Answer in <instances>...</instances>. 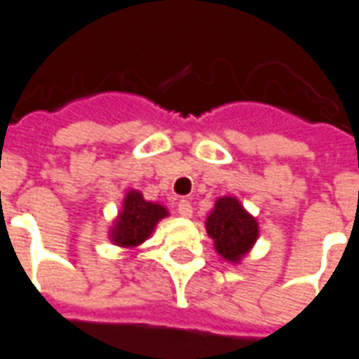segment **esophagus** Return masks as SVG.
<instances>
[{
    "mask_svg": "<svg viewBox=\"0 0 359 359\" xmlns=\"http://www.w3.org/2000/svg\"><path fill=\"white\" fill-rule=\"evenodd\" d=\"M177 215L180 216H185V218H189L193 215V207L191 203L187 199H182L177 203Z\"/></svg>",
    "mask_w": 359,
    "mask_h": 359,
    "instance_id": "1",
    "label": "esophagus"
}]
</instances>
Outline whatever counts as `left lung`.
Instances as JSON below:
<instances>
[{
  "mask_svg": "<svg viewBox=\"0 0 359 359\" xmlns=\"http://www.w3.org/2000/svg\"><path fill=\"white\" fill-rule=\"evenodd\" d=\"M207 232L215 240V248L220 255L238 263L257 240V222L249 216L240 201L222 197L216 201L215 210L207 218Z\"/></svg>",
  "mask_w": 359,
  "mask_h": 359,
  "instance_id": "8db88e82",
  "label": "left lung"
}]
</instances>
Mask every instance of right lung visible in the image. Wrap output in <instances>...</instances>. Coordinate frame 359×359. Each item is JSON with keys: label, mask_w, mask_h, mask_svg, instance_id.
Listing matches in <instances>:
<instances>
[{"label": "right lung", "mask_w": 359, "mask_h": 359, "mask_svg": "<svg viewBox=\"0 0 359 359\" xmlns=\"http://www.w3.org/2000/svg\"><path fill=\"white\" fill-rule=\"evenodd\" d=\"M166 215L168 210L164 207L144 201L141 193L129 191L123 203V210L119 212L118 222L114 226L111 240L123 248L139 245L151 236L156 222Z\"/></svg>", "instance_id": "1"}]
</instances>
